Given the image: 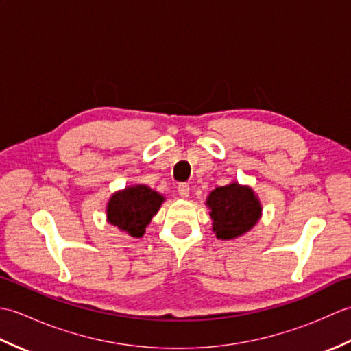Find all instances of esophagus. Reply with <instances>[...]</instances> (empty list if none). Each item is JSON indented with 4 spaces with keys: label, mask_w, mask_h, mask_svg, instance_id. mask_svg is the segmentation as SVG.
Segmentation results:
<instances>
[{
    "label": "esophagus",
    "mask_w": 351,
    "mask_h": 351,
    "mask_svg": "<svg viewBox=\"0 0 351 351\" xmlns=\"http://www.w3.org/2000/svg\"><path fill=\"white\" fill-rule=\"evenodd\" d=\"M178 195H180L182 199L189 197V195H190V185L187 182H182V184L178 185Z\"/></svg>",
    "instance_id": "1"
}]
</instances>
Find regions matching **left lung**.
Wrapping results in <instances>:
<instances>
[{"mask_svg":"<svg viewBox=\"0 0 351 351\" xmlns=\"http://www.w3.org/2000/svg\"><path fill=\"white\" fill-rule=\"evenodd\" d=\"M213 230L219 240H234L256 225L263 213L259 199L247 185L230 182L217 187L206 199Z\"/></svg>","mask_w":351,"mask_h":351,"instance_id":"obj_1","label":"left lung"}]
</instances>
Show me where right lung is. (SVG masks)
<instances>
[{"instance_id": "add662e5", "label": "right lung", "mask_w": 351, "mask_h": 351, "mask_svg": "<svg viewBox=\"0 0 351 351\" xmlns=\"http://www.w3.org/2000/svg\"><path fill=\"white\" fill-rule=\"evenodd\" d=\"M164 197L147 185H132L116 191L107 205V220L134 238L143 237L146 226L158 213Z\"/></svg>"}]
</instances>
